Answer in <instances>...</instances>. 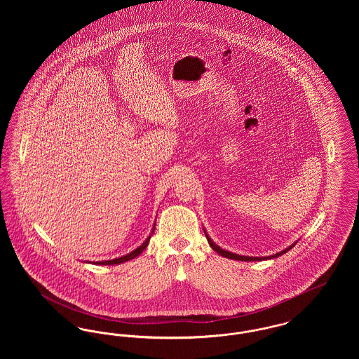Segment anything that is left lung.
Wrapping results in <instances>:
<instances>
[{
    "label": "left lung",
    "instance_id": "8db88e82",
    "mask_svg": "<svg viewBox=\"0 0 359 359\" xmlns=\"http://www.w3.org/2000/svg\"><path fill=\"white\" fill-rule=\"evenodd\" d=\"M205 238L208 241V243H210V246L218 253V255H221V256L226 257V258H230V259H237V261H262V259H269V258H276V257L283 256L284 253H287L290 249H292L293 246H294V243L293 245H290V248H287L285 250H283V252H280V253H276L273 256L269 257H248V256H239V255H234V253H231V252H227V250H223L222 248H219L218 245H215L214 242H212V239L208 237V234L205 233Z\"/></svg>",
    "mask_w": 359,
    "mask_h": 359
}]
</instances>
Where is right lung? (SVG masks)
Listing matches in <instances>:
<instances>
[{"instance_id":"add662e5","label":"right lung","mask_w":359,"mask_h":359,"mask_svg":"<svg viewBox=\"0 0 359 359\" xmlns=\"http://www.w3.org/2000/svg\"><path fill=\"white\" fill-rule=\"evenodd\" d=\"M149 239H151V236L145 239V241L142 242V245L138 246L136 250H133L132 253H129V255H126V256L118 257V258L109 259V261H100V262H95V264H97V265H118V264L126 262V261H129V259H133V258H136L137 256H140V255L144 252V249H145V248L148 246V243H149Z\"/></svg>"}]
</instances>
